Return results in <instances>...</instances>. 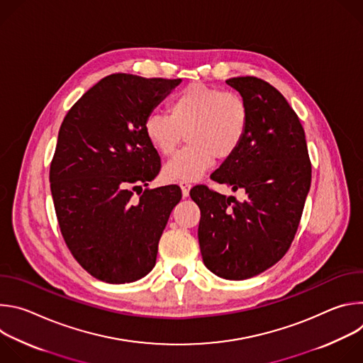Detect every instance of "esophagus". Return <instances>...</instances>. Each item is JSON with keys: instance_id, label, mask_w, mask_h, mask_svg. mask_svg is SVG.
Returning a JSON list of instances; mask_svg holds the SVG:
<instances>
[{"instance_id": "34e87169", "label": "esophagus", "mask_w": 363, "mask_h": 363, "mask_svg": "<svg viewBox=\"0 0 363 363\" xmlns=\"http://www.w3.org/2000/svg\"><path fill=\"white\" fill-rule=\"evenodd\" d=\"M179 186H181V191H182V196L186 198L189 195V189H191V184L186 182V181H181L179 182Z\"/></svg>"}]
</instances>
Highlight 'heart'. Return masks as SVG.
<instances>
[{
    "label": "heart",
    "instance_id": "heart-1",
    "mask_svg": "<svg viewBox=\"0 0 363 363\" xmlns=\"http://www.w3.org/2000/svg\"><path fill=\"white\" fill-rule=\"evenodd\" d=\"M250 123V109L235 91L192 83L168 105V113L153 112L145 121V135L164 157L175 152L184 135L188 146L162 169L168 182L194 181L208 171L214 160H228L242 145Z\"/></svg>",
    "mask_w": 363,
    "mask_h": 363
}]
</instances>
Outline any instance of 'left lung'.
<instances>
[{"label":"left lung","mask_w":363,"mask_h":363,"mask_svg":"<svg viewBox=\"0 0 363 363\" xmlns=\"http://www.w3.org/2000/svg\"><path fill=\"white\" fill-rule=\"evenodd\" d=\"M247 101L250 123L240 149L211 178L242 201L208 186L191 189L201 220L198 240L206 269L227 280H245L274 266L296 235L312 181L303 126L267 82L252 76L227 80Z\"/></svg>","instance_id":"left-lung-1"}]
</instances>
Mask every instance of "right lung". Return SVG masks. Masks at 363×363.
Here are the masks:
<instances>
[{
    "mask_svg": "<svg viewBox=\"0 0 363 363\" xmlns=\"http://www.w3.org/2000/svg\"><path fill=\"white\" fill-rule=\"evenodd\" d=\"M179 83L111 74L74 103L60 126L50 165L55 210L70 252L97 280L132 283L157 263L182 194L178 185L142 191L161 169L145 121Z\"/></svg>",
    "mask_w": 363,
    "mask_h": 363,
    "instance_id": "1",
    "label": "right lung"
}]
</instances>
